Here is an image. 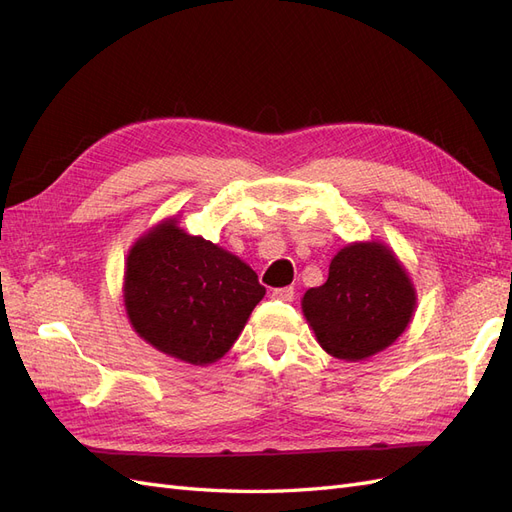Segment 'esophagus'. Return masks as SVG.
Instances as JSON below:
<instances>
[{
  "instance_id": "34e87169",
  "label": "esophagus",
  "mask_w": 512,
  "mask_h": 512,
  "mask_svg": "<svg viewBox=\"0 0 512 512\" xmlns=\"http://www.w3.org/2000/svg\"><path fill=\"white\" fill-rule=\"evenodd\" d=\"M271 297L277 299V301H292V299H294V288H292V286L275 288V290L271 292Z\"/></svg>"
}]
</instances>
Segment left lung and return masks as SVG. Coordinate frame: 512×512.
<instances>
[{
    "instance_id": "left-lung-1",
    "label": "left lung",
    "mask_w": 512,
    "mask_h": 512,
    "mask_svg": "<svg viewBox=\"0 0 512 512\" xmlns=\"http://www.w3.org/2000/svg\"><path fill=\"white\" fill-rule=\"evenodd\" d=\"M301 307L324 352L363 361L406 331L416 290L384 243H350L331 260L327 282L303 294Z\"/></svg>"
}]
</instances>
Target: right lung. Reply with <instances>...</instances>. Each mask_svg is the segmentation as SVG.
Instances as JSON below:
<instances>
[{
    "instance_id": "right-lung-1",
    "label": "right lung",
    "mask_w": 512,
    "mask_h": 512,
    "mask_svg": "<svg viewBox=\"0 0 512 512\" xmlns=\"http://www.w3.org/2000/svg\"><path fill=\"white\" fill-rule=\"evenodd\" d=\"M265 292L250 265L183 232L177 218L153 226L132 245L123 275V303L134 331L190 365L222 359Z\"/></svg>"
}]
</instances>
